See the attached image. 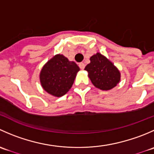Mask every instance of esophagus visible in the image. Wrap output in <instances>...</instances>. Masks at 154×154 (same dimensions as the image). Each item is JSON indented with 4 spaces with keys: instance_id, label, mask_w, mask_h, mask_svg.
Here are the masks:
<instances>
[{
    "instance_id": "1",
    "label": "esophagus",
    "mask_w": 154,
    "mask_h": 154,
    "mask_svg": "<svg viewBox=\"0 0 154 154\" xmlns=\"http://www.w3.org/2000/svg\"><path fill=\"white\" fill-rule=\"evenodd\" d=\"M79 67L80 68V69H84L85 68V64L83 63H80L79 64Z\"/></svg>"
}]
</instances>
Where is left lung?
<instances>
[{
  "label": "left lung",
  "mask_w": 154,
  "mask_h": 154,
  "mask_svg": "<svg viewBox=\"0 0 154 154\" xmlns=\"http://www.w3.org/2000/svg\"><path fill=\"white\" fill-rule=\"evenodd\" d=\"M88 76L96 88L110 90L120 82L121 74L117 68L106 57L97 53L90 58V63L85 68Z\"/></svg>",
  "instance_id": "8db88e82"
}]
</instances>
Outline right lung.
I'll return each mask as SVG.
<instances>
[{
  "label": "right lung",
  "instance_id": "right-lung-1",
  "mask_svg": "<svg viewBox=\"0 0 154 154\" xmlns=\"http://www.w3.org/2000/svg\"><path fill=\"white\" fill-rule=\"evenodd\" d=\"M80 68L62 54H57L43 66L40 82L44 90L55 97H62L69 91Z\"/></svg>",
  "mask_w": 154,
  "mask_h": 154
}]
</instances>
